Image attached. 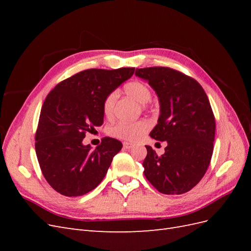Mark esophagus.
<instances>
[{
	"mask_svg": "<svg viewBox=\"0 0 251 251\" xmlns=\"http://www.w3.org/2000/svg\"><path fill=\"white\" fill-rule=\"evenodd\" d=\"M134 146L132 143H130V142H124V148L125 149H126V150H130V149H132Z\"/></svg>",
	"mask_w": 251,
	"mask_h": 251,
	"instance_id": "34e87169",
	"label": "esophagus"
}]
</instances>
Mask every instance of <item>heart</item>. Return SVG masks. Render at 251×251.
<instances>
[{
	"label": "heart",
	"instance_id": "heart-1",
	"mask_svg": "<svg viewBox=\"0 0 251 251\" xmlns=\"http://www.w3.org/2000/svg\"><path fill=\"white\" fill-rule=\"evenodd\" d=\"M125 92L139 103H142V109L148 108V102L151 98V91L150 87L140 80H133L127 82L124 87ZM117 100V92L112 91L105 96L102 103V111L105 117L111 118L114 114V109ZM151 124L147 119H140L134 123H125L118 121L108 127V134L112 137L126 141H137L142 138L150 130Z\"/></svg>",
	"mask_w": 251,
	"mask_h": 251
}]
</instances>
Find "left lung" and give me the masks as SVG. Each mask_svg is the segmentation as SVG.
I'll return each instance as SVG.
<instances>
[{
	"instance_id": "8db88e82",
	"label": "left lung",
	"mask_w": 251,
	"mask_h": 251,
	"mask_svg": "<svg viewBox=\"0 0 251 251\" xmlns=\"http://www.w3.org/2000/svg\"><path fill=\"white\" fill-rule=\"evenodd\" d=\"M135 74L148 80L160 101L150 136L168 142L161 156L146 146L144 176L162 194L187 193L206 173L214 151L216 120L208 97L196 79L169 67L141 68Z\"/></svg>"
}]
</instances>
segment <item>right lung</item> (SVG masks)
Instances as JSON below:
<instances>
[{
    "label": "right lung",
    "instance_id": "add662e5",
    "mask_svg": "<svg viewBox=\"0 0 251 251\" xmlns=\"http://www.w3.org/2000/svg\"><path fill=\"white\" fill-rule=\"evenodd\" d=\"M134 71L135 68L83 70L60 81L47 95L35 132V151L43 176L57 193L82 196L104 178L123 143L103 137L91 150L82 140L102 125L105 96Z\"/></svg>",
    "mask_w": 251,
    "mask_h": 251
}]
</instances>
